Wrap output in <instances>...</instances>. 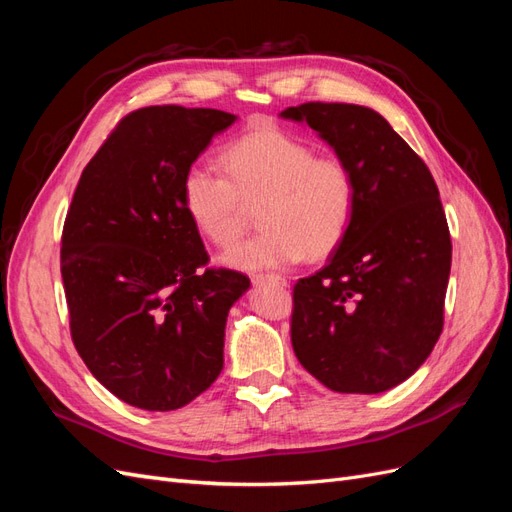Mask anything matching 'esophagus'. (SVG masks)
<instances>
[{"label": "esophagus", "mask_w": 512, "mask_h": 512, "mask_svg": "<svg viewBox=\"0 0 512 512\" xmlns=\"http://www.w3.org/2000/svg\"><path fill=\"white\" fill-rule=\"evenodd\" d=\"M252 282H254V284L271 282V284H275V286H286V277L277 275V273H256V275H252Z\"/></svg>", "instance_id": "1"}]
</instances>
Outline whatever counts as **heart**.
<instances>
[{"label":"heart","mask_w":512,"mask_h":512,"mask_svg":"<svg viewBox=\"0 0 512 512\" xmlns=\"http://www.w3.org/2000/svg\"><path fill=\"white\" fill-rule=\"evenodd\" d=\"M222 170L192 164L181 181V203L194 228L218 247L243 235L247 209L258 204L262 226L224 260L239 269L286 267L329 256L344 241L359 205V181L339 153H316L303 138L260 126L220 153Z\"/></svg>","instance_id":"heart-1"}]
</instances>
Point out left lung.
Here are the masks:
<instances>
[{
  "instance_id": "1",
  "label": "left lung",
  "mask_w": 512,
  "mask_h": 512,
  "mask_svg": "<svg viewBox=\"0 0 512 512\" xmlns=\"http://www.w3.org/2000/svg\"><path fill=\"white\" fill-rule=\"evenodd\" d=\"M282 117L316 130L359 181L348 235L292 288L294 354L331 391H389L425 363L444 327L453 245L438 185L367 106L305 102Z\"/></svg>"
}]
</instances>
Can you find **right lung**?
<instances>
[{"mask_svg": "<svg viewBox=\"0 0 512 512\" xmlns=\"http://www.w3.org/2000/svg\"><path fill=\"white\" fill-rule=\"evenodd\" d=\"M235 115L147 106L123 117L76 185L61 232V280L76 352L126 404L168 412L224 367L241 271L209 267L181 203L185 170Z\"/></svg>", "mask_w": 512, "mask_h": 512, "instance_id": "add662e5", "label": "right lung"}]
</instances>
